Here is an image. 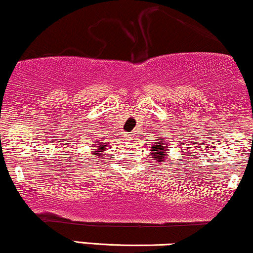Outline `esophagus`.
<instances>
[{
    "label": "esophagus",
    "mask_w": 253,
    "mask_h": 253,
    "mask_svg": "<svg viewBox=\"0 0 253 253\" xmlns=\"http://www.w3.org/2000/svg\"><path fill=\"white\" fill-rule=\"evenodd\" d=\"M125 137H126V140H128V141H132L133 140V134H130V133H127L126 135H125Z\"/></svg>",
    "instance_id": "34e87169"
}]
</instances>
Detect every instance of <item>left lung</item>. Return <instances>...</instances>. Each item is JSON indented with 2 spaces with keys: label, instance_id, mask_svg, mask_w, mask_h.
<instances>
[{
  "label": "left lung",
  "instance_id": "obj_1",
  "mask_svg": "<svg viewBox=\"0 0 253 253\" xmlns=\"http://www.w3.org/2000/svg\"><path fill=\"white\" fill-rule=\"evenodd\" d=\"M165 147L162 146V142H158V143H154V145L152 146V155L153 158L156 159V161L158 162H161V161H165V150H164Z\"/></svg>",
  "mask_w": 253,
  "mask_h": 253
}]
</instances>
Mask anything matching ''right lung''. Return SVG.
I'll return each instance as SVG.
<instances>
[{
	"instance_id": "right-lung-1",
	"label": "right lung",
	"mask_w": 253,
	"mask_h": 253,
	"mask_svg": "<svg viewBox=\"0 0 253 253\" xmlns=\"http://www.w3.org/2000/svg\"><path fill=\"white\" fill-rule=\"evenodd\" d=\"M106 146H107L106 143H100V146H98V149H95V150H97V152H103L104 148ZM94 155H97V158H99V155L100 154H99V153H94Z\"/></svg>"
}]
</instances>
